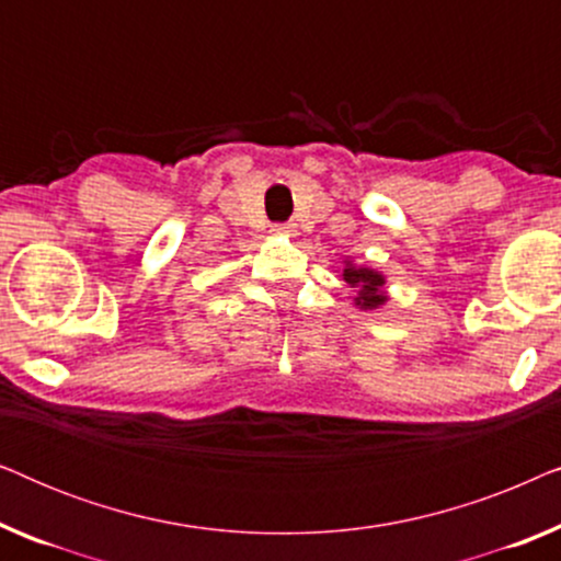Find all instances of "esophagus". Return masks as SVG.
<instances>
[{
	"mask_svg": "<svg viewBox=\"0 0 561 561\" xmlns=\"http://www.w3.org/2000/svg\"><path fill=\"white\" fill-rule=\"evenodd\" d=\"M273 234H283V237H290L296 232V227L290 225V221H275V225L271 227Z\"/></svg>",
	"mask_w": 561,
	"mask_h": 561,
	"instance_id": "esophagus-1",
	"label": "esophagus"
}]
</instances>
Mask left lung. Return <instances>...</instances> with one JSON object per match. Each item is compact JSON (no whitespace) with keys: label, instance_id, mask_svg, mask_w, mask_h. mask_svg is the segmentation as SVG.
I'll return each mask as SVG.
<instances>
[{"label":"left lung","instance_id":"obj_1","mask_svg":"<svg viewBox=\"0 0 561 561\" xmlns=\"http://www.w3.org/2000/svg\"><path fill=\"white\" fill-rule=\"evenodd\" d=\"M344 280L350 283V288H357V298L355 304L359 309H378V306L386 304V294H382V278L380 273L370 271V267H355L352 263H347L344 267Z\"/></svg>","mask_w":561,"mask_h":561}]
</instances>
